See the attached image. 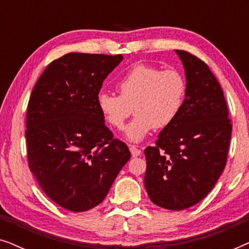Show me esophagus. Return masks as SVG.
<instances>
[{
    "label": "esophagus",
    "instance_id": "34e87169",
    "mask_svg": "<svg viewBox=\"0 0 249 249\" xmlns=\"http://www.w3.org/2000/svg\"><path fill=\"white\" fill-rule=\"evenodd\" d=\"M129 149H130V153H131L132 158H136V156H139V155L142 154L141 149H138V148L136 147V146H134V145L129 146Z\"/></svg>",
    "mask_w": 249,
    "mask_h": 249
}]
</instances>
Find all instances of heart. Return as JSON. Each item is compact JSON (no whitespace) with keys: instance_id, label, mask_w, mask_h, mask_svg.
Wrapping results in <instances>:
<instances>
[{"instance_id":"b5f03b06","label":"heart","mask_w":249,"mask_h":249,"mask_svg":"<svg viewBox=\"0 0 249 249\" xmlns=\"http://www.w3.org/2000/svg\"><path fill=\"white\" fill-rule=\"evenodd\" d=\"M186 89V80L180 71L136 63L118 80L119 95L101 91L96 103L104 120L115 129L124 127L134 110L136 115L125 128V136L138 142L153 128H166L176 120Z\"/></svg>"}]
</instances>
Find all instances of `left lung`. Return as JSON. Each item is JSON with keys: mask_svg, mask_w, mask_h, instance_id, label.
Wrapping results in <instances>:
<instances>
[{"mask_svg": "<svg viewBox=\"0 0 249 249\" xmlns=\"http://www.w3.org/2000/svg\"><path fill=\"white\" fill-rule=\"evenodd\" d=\"M176 52L186 71V97L176 120L144 151V181L155 205L180 211L200 202L220 178L232 124L222 88L209 66L187 51Z\"/></svg>", "mask_w": 249, "mask_h": 249, "instance_id": "1", "label": "left lung"}]
</instances>
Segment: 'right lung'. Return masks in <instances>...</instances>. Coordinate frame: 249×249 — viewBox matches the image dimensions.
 I'll return each mask as SVG.
<instances>
[{"mask_svg":"<svg viewBox=\"0 0 249 249\" xmlns=\"http://www.w3.org/2000/svg\"><path fill=\"white\" fill-rule=\"evenodd\" d=\"M124 56L68 53L51 62L30 95L27 159L43 192L71 212L103 202L130 152L113 138L96 98Z\"/></svg>","mask_w":249,"mask_h":249,"instance_id":"add662e5","label":"right lung"}]
</instances>
